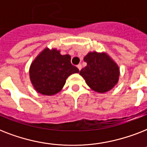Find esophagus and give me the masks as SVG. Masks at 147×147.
Masks as SVG:
<instances>
[{"label": "esophagus", "instance_id": "obj_1", "mask_svg": "<svg viewBox=\"0 0 147 147\" xmlns=\"http://www.w3.org/2000/svg\"><path fill=\"white\" fill-rule=\"evenodd\" d=\"M77 68H78V70L80 71L81 69H82V65H81V64H78V65H77Z\"/></svg>", "mask_w": 147, "mask_h": 147}]
</instances>
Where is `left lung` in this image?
Listing matches in <instances>:
<instances>
[{"instance_id":"obj_1","label":"left lung","mask_w":147,"mask_h":147,"mask_svg":"<svg viewBox=\"0 0 147 147\" xmlns=\"http://www.w3.org/2000/svg\"><path fill=\"white\" fill-rule=\"evenodd\" d=\"M84 61L87 65L79 74L93 91L105 93L117 84L120 69L107 53L90 52L84 57Z\"/></svg>"}]
</instances>
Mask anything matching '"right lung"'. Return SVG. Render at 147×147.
<instances>
[{"label":"right lung","mask_w":147,"mask_h":147,"mask_svg":"<svg viewBox=\"0 0 147 147\" xmlns=\"http://www.w3.org/2000/svg\"><path fill=\"white\" fill-rule=\"evenodd\" d=\"M71 64V56L61 55L56 49L45 48L31 63L30 78L34 89L43 95H54L62 89L67 78L78 73Z\"/></svg>","instance_id":"right-lung-1"}]
</instances>
